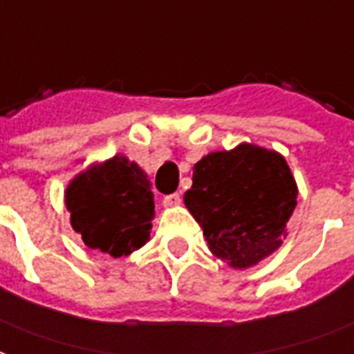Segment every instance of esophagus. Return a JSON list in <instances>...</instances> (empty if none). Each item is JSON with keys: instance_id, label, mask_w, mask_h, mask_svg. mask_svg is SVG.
<instances>
[{"instance_id": "esophagus-1", "label": "esophagus", "mask_w": 354, "mask_h": 354, "mask_svg": "<svg viewBox=\"0 0 354 354\" xmlns=\"http://www.w3.org/2000/svg\"><path fill=\"white\" fill-rule=\"evenodd\" d=\"M182 203V197L178 195V193H172V195H167L163 198V204L169 208V206H178V204Z\"/></svg>"}]
</instances>
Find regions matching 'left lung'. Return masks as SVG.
I'll return each mask as SVG.
<instances>
[{
	"instance_id": "left-lung-1",
	"label": "left lung",
	"mask_w": 354,
	"mask_h": 354,
	"mask_svg": "<svg viewBox=\"0 0 354 354\" xmlns=\"http://www.w3.org/2000/svg\"><path fill=\"white\" fill-rule=\"evenodd\" d=\"M297 195L283 156L240 144L195 163L184 203L212 253L232 268H250L281 245Z\"/></svg>"
}]
</instances>
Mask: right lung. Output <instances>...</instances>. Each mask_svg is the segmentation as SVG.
Returning <instances> with one entry per match:
<instances>
[{"label":"right lung","instance_id":"add662e5","mask_svg":"<svg viewBox=\"0 0 354 354\" xmlns=\"http://www.w3.org/2000/svg\"><path fill=\"white\" fill-rule=\"evenodd\" d=\"M71 225L90 250L131 255L150 240L153 193L137 163L114 156L80 172L65 189Z\"/></svg>","mask_w":354,"mask_h":354}]
</instances>
